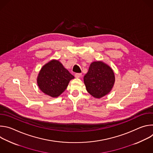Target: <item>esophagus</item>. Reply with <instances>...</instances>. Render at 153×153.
I'll use <instances>...</instances> for the list:
<instances>
[{
    "label": "esophagus",
    "instance_id": "34e87169",
    "mask_svg": "<svg viewBox=\"0 0 153 153\" xmlns=\"http://www.w3.org/2000/svg\"><path fill=\"white\" fill-rule=\"evenodd\" d=\"M82 76V74L81 73H76L75 74V77H76V78H79V77H80Z\"/></svg>",
    "mask_w": 153,
    "mask_h": 153
}]
</instances>
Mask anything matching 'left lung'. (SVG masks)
I'll use <instances>...</instances> for the list:
<instances>
[{"label":"left lung","instance_id":"1","mask_svg":"<svg viewBox=\"0 0 153 153\" xmlns=\"http://www.w3.org/2000/svg\"><path fill=\"white\" fill-rule=\"evenodd\" d=\"M86 91L93 97L100 99L110 93L115 83L113 69L103 62L94 61L83 77Z\"/></svg>","mask_w":153,"mask_h":153}]
</instances>
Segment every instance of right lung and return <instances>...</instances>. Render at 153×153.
<instances>
[{
    "label": "right lung",
    "instance_id": "1",
    "mask_svg": "<svg viewBox=\"0 0 153 153\" xmlns=\"http://www.w3.org/2000/svg\"><path fill=\"white\" fill-rule=\"evenodd\" d=\"M74 77L58 60L53 59L41 68L37 83L40 91L51 97H57L67 89Z\"/></svg>",
    "mask_w": 153,
    "mask_h": 153
}]
</instances>
